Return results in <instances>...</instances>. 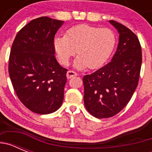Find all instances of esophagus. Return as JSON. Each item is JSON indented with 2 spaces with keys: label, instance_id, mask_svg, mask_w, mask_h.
<instances>
[{
  "label": "esophagus",
  "instance_id": "34e87169",
  "mask_svg": "<svg viewBox=\"0 0 152 152\" xmlns=\"http://www.w3.org/2000/svg\"><path fill=\"white\" fill-rule=\"evenodd\" d=\"M66 75H67V78L70 79V78H72V77H75V76H77V74L75 72H74V71H68V72H67Z\"/></svg>",
  "mask_w": 152,
  "mask_h": 152
}]
</instances>
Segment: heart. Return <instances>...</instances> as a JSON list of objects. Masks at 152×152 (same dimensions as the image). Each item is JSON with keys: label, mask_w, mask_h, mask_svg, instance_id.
<instances>
[{"label": "heart", "mask_w": 152, "mask_h": 152, "mask_svg": "<svg viewBox=\"0 0 152 152\" xmlns=\"http://www.w3.org/2000/svg\"><path fill=\"white\" fill-rule=\"evenodd\" d=\"M115 44L116 37L112 30L88 24L72 26L65 36H56L53 42L58 58L64 65L77 52L74 65L78 69L101 66L111 55Z\"/></svg>", "instance_id": "obj_1"}]
</instances>
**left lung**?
<instances>
[{
	"mask_svg": "<svg viewBox=\"0 0 152 152\" xmlns=\"http://www.w3.org/2000/svg\"><path fill=\"white\" fill-rule=\"evenodd\" d=\"M119 44L110 62L84 76V101L87 110L96 118L115 116L127 105L136 89L142 65V48L136 35L115 20Z\"/></svg>",
	"mask_w": 152,
	"mask_h": 152,
	"instance_id": "1",
	"label": "left lung"
}]
</instances>
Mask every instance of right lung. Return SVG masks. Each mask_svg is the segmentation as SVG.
Returning <instances> with one entry per match:
<instances>
[{
    "label": "right lung",
    "mask_w": 152,
    "mask_h": 152,
    "mask_svg": "<svg viewBox=\"0 0 152 152\" xmlns=\"http://www.w3.org/2000/svg\"><path fill=\"white\" fill-rule=\"evenodd\" d=\"M64 21L48 17L31 20L19 31L9 58V75L17 96L38 114L54 113L64 99L68 70L55 56L54 37Z\"/></svg>",
    "instance_id": "right-lung-1"
}]
</instances>
